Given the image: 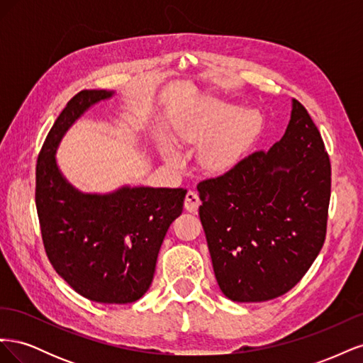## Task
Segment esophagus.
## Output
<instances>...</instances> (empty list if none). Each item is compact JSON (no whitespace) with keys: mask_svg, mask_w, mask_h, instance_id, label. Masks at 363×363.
I'll use <instances>...</instances> for the list:
<instances>
[{"mask_svg":"<svg viewBox=\"0 0 363 363\" xmlns=\"http://www.w3.org/2000/svg\"><path fill=\"white\" fill-rule=\"evenodd\" d=\"M201 200L200 196L196 192L194 191H188V194H186V199H184V208L188 212H196V208H199Z\"/></svg>","mask_w":363,"mask_h":363,"instance_id":"34e87169","label":"esophagus"}]
</instances>
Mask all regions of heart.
Returning <instances> with one entry per match:
<instances>
[{"label":"heart","mask_w":363,"mask_h":363,"mask_svg":"<svg viewBox=\"0 0 363 363\" xmlns=\"http://www.w3.org/2000/svg\"><path fill=\"white\" fill-rule=\"evenodd\" d=\"M260 128L262 116L256 108H240L236 104L211 100L199 116L182 128L180 138L200 142L208 135L200 148V162L208 171H223L244 155ZM162 155L172 167L182 164V155L175 147L163 145Z\"/></svg>","instance_id":"obj_1"}]
</instances>
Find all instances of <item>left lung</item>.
<instances>
[{"label": "left lung", "mask_w": 363, "mask_h": 363, "mask_svg": "<svg viewBox=\"0 0 363 363\" xmlns=\"http://www.w3.org/2000/svg\"><path fill=\"white\" fill-rule=\"evenodd\" d=\"M330 175L320 131L292 100L279 142L199 183L200 219L227 298L272 300L303 279L325 239Z\"/></svg>", "instance_id": "1"}]
</instances>
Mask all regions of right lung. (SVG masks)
<instances>
[{"label":"right lung","instance_id":"obj_1","mask_svg":"<svg viewBox=\"0 0 363 363\" xmlns=\"http://www.w3.org/2000/svg\"><path fill=\"white\" fill-rule=\"evenodd\" d=\"M113 95L82 91L63 108L38 157L36 208L43 247L59 276L87 300L125 304L148 291L186 191L125 184L86 194L65 179L56 159L60 140L86 111Z\"/></svg>","mask_w":363,"mask_h":363}]
</instances>
